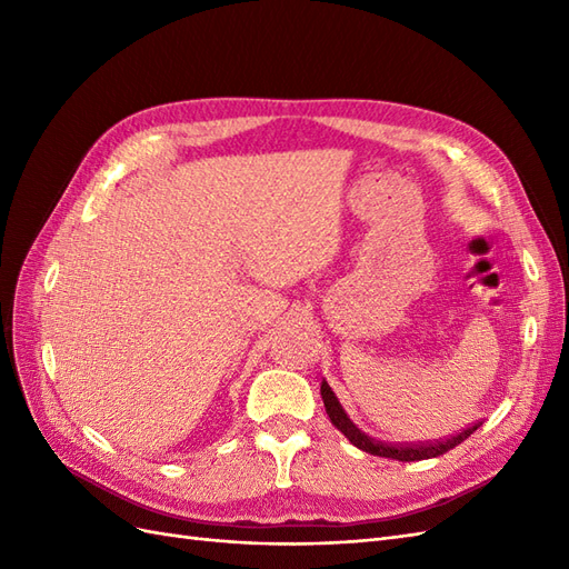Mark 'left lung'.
<instances>
[{
	"label": "left lung",
	"mask_w": 569,
	"mask_h": 569,
	"mask_svg": "<svg viewBox=\"0 0 569 569\" xmlns=\"http://www.w3.org/2000/svg\"><path fill=\"white\" fill-rule=\"evenodd\" d=\"M320 393H322V401H325V410L327 416H330L332 425L339 429V432L347 437L353 446H358L360 451H366L370 456H382V458H391V460H425V458H437V456H443L446 451L456 449V446L460 441L468 439L475 429L481 425V422H475L472 427L462 429V432H458L456 437L451 439H437V441H420V443H387V441H377L372 437H368L366 432H360V429L349 420L347 412H343L339 399L335 396V391L330 389V385H327L322 380L320 385Z\"/></svg>",
	"instance_id": "1"
}]
</instances>
